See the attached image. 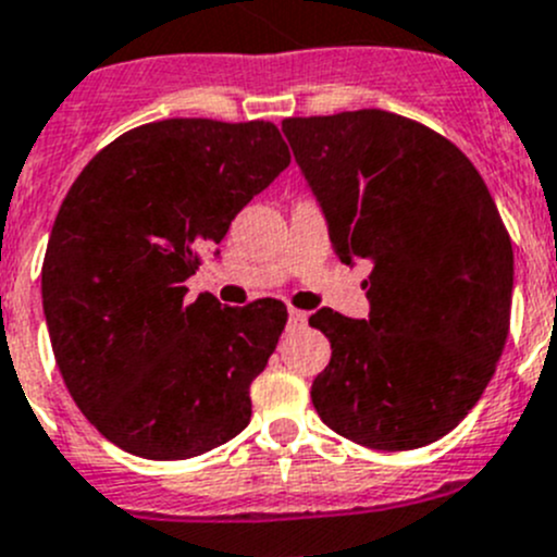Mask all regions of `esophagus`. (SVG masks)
I'll return each mask as SVG.
<instances>
[{
    "mask_svg": "<svg viewBox=\"0 0 557 557\" xmlns=\"http://www.w3.org/2000/svg\"><path fill=\"white\" fill-rule=\"evenodd\" d=\"M305 323H307V312L294 310V307H290V310H288V326L299 329V326H305Z\"/></svg>",
    "mask_w": 557,
    "mask_h": 557,
    "instance_id": "obj_1",
    "label": "esophagus"
}]
</instances>
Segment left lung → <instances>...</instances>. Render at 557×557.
<instances>
[{
	"label": "left lung",
	"instance_id": "obj_1",
	"mask_svg": "<svg viewBox=\"0 0 557 557\" xmlns=\"http://www.w3.org/2000/svg\"><path fill=\"white\" fill-rule=\"evenodd\" d=\"M283 133L339 261L372 263L367 321L310 315L332 343L318 416L367 449L444 438L509 337L515 252L487 185L449 138L381 108L290 116Z\"/></svg>",
	"mask_w": 557,
	"mask_h": 557
}]
</instances>
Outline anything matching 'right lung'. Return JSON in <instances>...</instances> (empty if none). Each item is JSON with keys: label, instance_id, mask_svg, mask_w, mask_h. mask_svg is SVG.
Instances as JSON below:
<instances>
[{"label": "right lung", "instance_id": "1", "mask_svg": "<svg viewBox=\"0 0 557 557\" xmlns=\"http://www.w3.org/2000/svg\"><path fill=\"white\" fill-rule=\"evenodd\" d=\"M288 163L272 122L163 119L119 135L64 196L42 310L70 397L119 449L187 460L250 424L288 310L187 305L185 280Z\"/></svg>", "mask_w": 557, "mask_h": 557}]
</instances>
